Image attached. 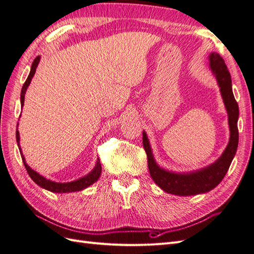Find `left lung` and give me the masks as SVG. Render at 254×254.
<instances>
[{
  "label": "left lung",
  "instance_id": "left-lung-1",
  "mask_svg": "<svg viewBox=\"0 0 254 254\" xmlns=\"http://www.w3.org/2000/svg\"><path fill=\"white\" fill-rule=\"evenodd\" d=\"M210 66L219 84L229 115V126L230 132H231L227 148L216 162L203 170L190 174H174L166 172L156 164L147 136L145 132H143V146L146 155H147L149 174L152 180L163 190L170 194L190 196L205 193V191L213 190L224 179L235 156L238 145V105L232 92L231 75L229 73L225 60L217 53H212L210 55Z\"/></svg>",
  "mask_w": 254,
  "mask_h": 254
}]
</instances>
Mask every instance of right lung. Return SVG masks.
<instances>
[{"label": "right lung", "instance_id": "obj_1", "mask_svg": "<svg viewBox=\"0 0 254 254\" xmlns=\"http://www.w3.org/2000/svg\"><path fill=\"white\" fill-rule=\"evenodd\" d=\"M39 60H40V56H37L34 60V63L32 64V68H30V72H29V75L27 79L25 80L24 84H23L22 87V91H21V106L24 105V96H25V92H26V89L27 87L29 86L30 83V80H32L33 76L36 72V67L38 65V64H39ZM16 137H17V142H18V146H19V149L21 151V147H20V144H19V141H20V135H19V131L17 130L16 132ZM21 158L23 160V163H24V166L26 168V171L29 175L30 178L33 179V181L35 183H37L38 186L48 190H51V191H54V193H71V191H78V190H81L83 189L88 188L89 186H91V184H93L98 178L99 176H101V173H102V165H101V162L99 161H97L96 163V166L93 171H92L89 175H87L86 177H83V178H80L78 180L76 181H73V182H67V183H58V182H53L51 180H48L45 179L44 177H42L41 175H39L38 173H36L35 171H33L32 168H30L26 162H25V159H24V156L22 155V151H21Z\"/></svg>", "mask_w": 254, "mask_h": 254}]
</instances>
